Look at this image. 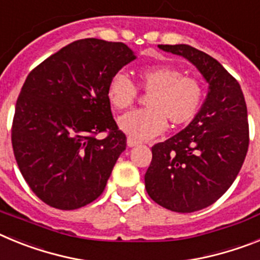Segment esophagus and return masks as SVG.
<instances>
[{
  "instance_id": "1",
  "label": "esophagus",
  "mask_w": 260,
  "mask_h": 260,
  "mask_svg": "<svg viewBox=\"0 0 260 260\" xmlns=\"http://www.w3.org/2000/svg\"><path fill=\"white\" fill-rule=\"evenodd\" d=\"M139 143H141V142L135 141L134 138H127V146L128 147H135V146H138Z\"/></svg>"
}]
</instances>
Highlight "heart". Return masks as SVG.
<instances>
[{"label": "heart", "mask_w": 260, "mask_h": 260, "mask_svg": "<svg viewBox=\"0 0 260 260\" xmlns=\"http://www.w3.org/2000/svg\"><path fill=\"white\" fill-rule=\"evenodd\" d=\"M139 87L150 95L147 109L132 110L118 118V127L128 137L146 141L161 134L167 119L173 126L189 122L197 114L203 100V89L195 79L186 78L173 66H147L138 71ZM138 91L132 79L117 73L108 84V99L114 109L128 108L137 99Z\"/></svg>", "instance_id": "obj_1"}]
</instances>
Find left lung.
Listing matches in <instances>:
<instances>
[{
	"label": "left lung",
	"instance_id": "left-lung-1",
	"mask_svg": "<svg viewBox=\"0 0 260 260\" xmlns=\"http://www.w3.org/2000/svg\"><path fill=\"white\" fill-rule=\"evenodd\" d=\"M158 48L191 62L208 92L189 125L152 147L144 183L161 207L195 212L215 203L242 167L249 148L246 103L240 83L207 53L186 44Z\"/></svg>",
	"mask_w": 260,
	"mask_h": 260
}]
</instances>
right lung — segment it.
<instances>
[{"label":"right lung","mask_w":260,"mask_h":260,"mask_svg":"<svg viewBox=\"0 0 260 260\" xmlns=\"http://www.w3.org/2000/svg\"><path fill=\"white\" fill-rule=\"evenodd\" d=\"M135 58L123 43L83 39L52 54L27 77L11 128L14 156L32 191L50 207L77 210L104 191L126 150L108 84ZM102 131L107 137L95 138Z\"/></svg>","instance_id":"1"}]
</instances>
